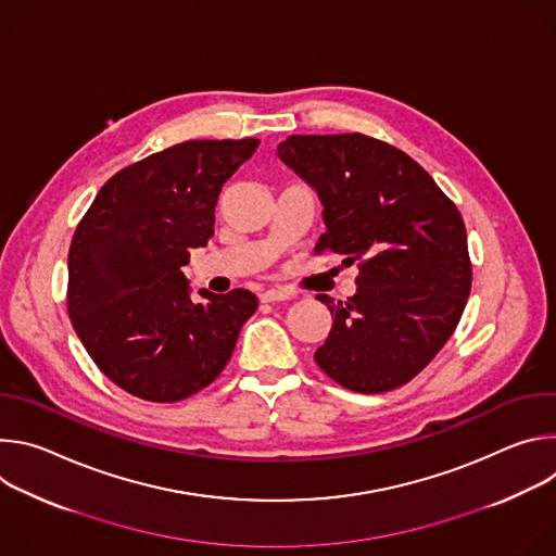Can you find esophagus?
Segmentation results:
<instances>
[{"label":"esophagus","mask_w":556,"mask_h":556,"mask_svg":"<svg viewBox=\"0 0 556 556\" xmlns=\"http://www.w3.org/2000/svg\"><path fill=\"white\" fill-rule=\"evenodd\" d=\"M260 299H262L264 303L288 301V299H292V292H290V290H286V288H270V290H264V292L260 294Z\"/></svg>","instance_id":"esophagus-1"}]
</instances>
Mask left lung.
<instances>
[{"label": "left lung", "instance_id": "left-lung-1", "mask_svg": "<svg viewBox=\"0 0 556 556\" xmlns=\"http://www.w3.org/2000/svg\"><path fill=\"white\" fill-rule=\"evenodd\" d=\"M277 155L324 204L314 253L358 262L354 296L316 294L334 316L316 365L358 393L409 382L451 339L470 292L457 206L414 157L358 131L288 136Z\"/></svg>", "mask_w": 556, "mask_h": 556}]
</instances>
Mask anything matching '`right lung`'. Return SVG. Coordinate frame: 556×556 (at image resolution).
<instances>
[{"label": "right lung", "instance_id": "1", "mask_svg": "<svg viewBox=\"0 0 556 556\" xmlns=\"http://www.w3.org/2000/svg\"><path fill=\"white\" fill-rule=\"evenodd\" d=\"M255 138L187 140L112 176L78 222L67 255V314L99 369L149 403H178L226 367L257 309L251 290H200L182 266L206 247L224 182Z\"/></svg>", "mask_w": 556, "mask_h": 556}]
</instances>
